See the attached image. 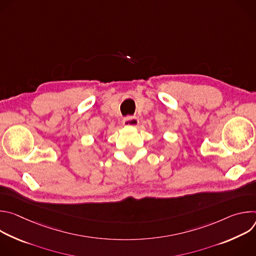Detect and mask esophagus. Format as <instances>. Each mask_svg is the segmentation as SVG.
Instances as JSON below:
<instances>
[{
    "mask_svg": "<svg viewBox=\"0 0 256 256\" xmlns=\"http://www.w3.org/2000/svg\"><path fill=\"white\" fill-rule=\"evenodd\" d=\"M124 124L128 126H136L138 124V120L136 116H126L124 120Z\"/></svg>",
    "mask_w": 256,
    "mask_h": 256,
    "instance_id": "34e87169",
    "label": "esophagus"
}]
</instances>
